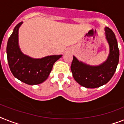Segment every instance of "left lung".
Returning a JSON list of instances; mask_svg holds the SVG:
<instances>
[{
  "instance_id": "8db88e82",
  "label": "left lung",
  "mask_w": 124,
  "mask_h": 124,
  "mask_svg": "<svg viewBox=\"0 0 124 124\" xmlns=\"http://www.w3.org/2000/svg\"><path fill=\"white\" fill-rule=\"evenodd\" d=\"M106 37L109 45V55L107 60L99 66H90L79 62L73 56L71 69L77 83L86 88L99 87L111 79L119 61V49L114 32L108 27L105 28Z\"/></svg>"
}]
</instances>
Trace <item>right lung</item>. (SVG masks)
Here are the masks:
<instances>
[{"instance_id":"right-lung-1","label":"right lung","mask_w":124,"mask_h":124,"mask_svg":"<svg viewBox=\"0 0 124 124\" xmlns=\"http://www.w3.org/2000/svg\"><path fill=\"white\" fill-rule=\"evenodd\" d=\"M22 22L17 24L7 45L8 64L15 78L28 85H38L48 78L52 67L62 55H51L34 59L25 55L18 46V29Z\"/></svg>"}]
</instances>
